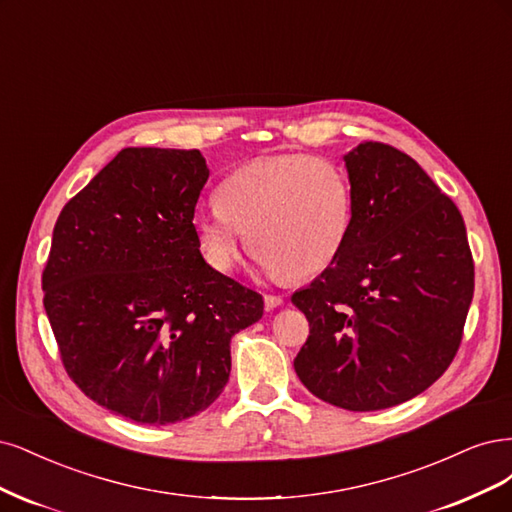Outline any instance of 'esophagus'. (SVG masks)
Here are the masks:
<instances>
[{"label":"esophagus","mask_w":512,"mask_h":512,"mask_svg":"<svg viewBox=\"0 0 512 512\" xmlns=\"http://www.w3.org/2000/svg\"><path fill=\"white\" fill-rule=\"evenodd\" d=\"M263 304H266L268 310H274V308L283 304V298H280V295H274V293H266V295H263Z\"/></svg>","instance_id":"obj_1"}]
</instances>
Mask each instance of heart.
<instances>
[{
    "label": "heart",
    "mask_w": 512,
    "mask_h": 512,
    "mask_svg": "<svg viewBox=\"0 0 512 512\" xmlns=\"http://www.w3.org/2000/svg\"><path fill=\"white\" fill-rule=\"evenodd\" d=\"M351 227L349 180L315 155L244 163L223 180L219 204L193 217L197 246L214 270H232L251 234L259 266L272 276L295 278L332 266Z\"/></svg>",
    "instance_id": "b5f03b06"
}]
</instances>
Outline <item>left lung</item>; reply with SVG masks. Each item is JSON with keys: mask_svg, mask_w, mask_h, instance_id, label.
I'll list each match as a JSON object with an SVG mask.
<instances>
[{"mask_svg": "<svg viewBox=\"0 0 512 512\" xmlns=\"http://www.w3.org/2000/svg\"><path fill=\"white\" fill-rule=\"evenodd\" d=\"M342 159L351 236L332 266L291 295L310 325L293 368L319 400L368 412L415 398L449 368L474 263L457 206L415 159L381 142Z\"/></svg>", "mask_w": 512, "mask_h": 512, "instance_id": "left-lung-1", "label": "left lung"}]
</instances>
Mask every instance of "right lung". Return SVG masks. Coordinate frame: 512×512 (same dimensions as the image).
<instances>
[{"label":"right lung","mask_w":512,"mask_h":512,"mask_svg":"<svg viewBox=\"0 0 512 512\" xmlns=\"http://www.w3.org/2000/svg\"><path fill=\"white\" fill-rule=\"evenodd\" d=\"M200 151L123 148L63 206L42 274L44 310L80 391L136 423L206 410L232 370V338L261 295L204 261L193 214Z\"/></svg>","instance_id":"add662e5"}]
</instances>
